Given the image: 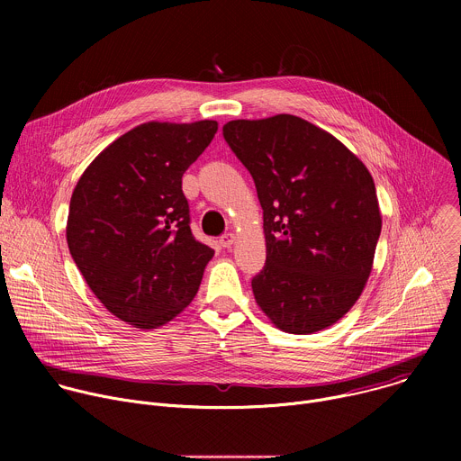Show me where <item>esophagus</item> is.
Returning <instances> with one entry per match:
<instances>
[{"label": "esophagus", "mask_w": 461, "mask_h": 461, "mask_svg": "<svg viewBox=\"0 0 461 461\" xmlns=\"http://www.w3.org/2000/svg\"><path fill=\"white\" fill-rule=\"evenodd\" d=\"M233 242H235V233H224V235L221 237V246H222V248H231Z\"/></svg>", "instance_id": "34e87169"}]
</instances>
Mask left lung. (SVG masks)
I'll return each instance as SVG.
<instances>
[{
	"mask_svg": "<svg viewBox=\"0 0 461 461\" xmlns=\"http://www.w3.org/2000/svg\"><path fill=\"white\" fill-rule=\"evenodd\" d=\"M222 135L253 176L267 262L257 304L290 334L339 321L372 270L381 215L365 164L330 133L294 116L231 120Z\"/></svg>",
	"mask_w": 461,
	"mask_h": 461,
	"instance_id": "8db88e82",
	"label": "left lung"
}]
</instances>
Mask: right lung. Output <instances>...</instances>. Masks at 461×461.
Instances as JSON below:
<instances>
[{"mask_svg":"<svg viewBox=\"0 0 461 461\" xmlns=\"http://www.w3.org/2000/svg\"><path fill=\"white\" fill-rule=\"evenodd\" d=\"M219 123H142L105 148L71 196L68 244L86 283L118 319L157 328L201 286L213 249L191 233L182 175Z\"/></svg>","mask_w":461,"mask_h":461,"instance_id":"add662e5","label":"right lung"}]
</instances>
